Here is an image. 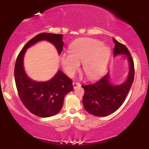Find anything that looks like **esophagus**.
<instances>
[{
	"label": "esophagus",
	"mask_w": 149,
	"mask_h": 149,
	"mask_svg": "<svg viewBox=\"0 0 149 149\" xmlns=\"http://www.w3.org/2000/svg\"><path fill=\"white\" fill-rule=\"evenodd\" d=\"M81 86L80 83H77V82H75V81L73 82V86H74V89H75V88L79 87V86Z\"/></svg>",
	"instance_id": "esophagus-1"
}]
</instances>
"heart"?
<instances>
[{"label":"heart","mask_w":149,"mask_h":149,"mask_svg":"<svg viewBox=\"0 0 149 149\" xmlns=\"http://www.w3.org/2000/svg\"><path fill=\"white\" fill-rule=\"evenodd\" d=\"M109 47L99 40L84 38L76 41L71 47L70 52H66L60 56L61 65L68 76H72L83 63L86 76L92 79L102 74L109 58Z\"/></svg>","instance_id":"heart-1"}]
</instances>
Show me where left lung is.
Listing matches in <instances>:
<instances>
[{
    "instance_id": "8db88e82",
    "label": "left lung",
    "mask_w": 149,
    "mask_h": 149,
    "mask_svg": "<svg viewBox=\"0 0 149 149\" xmlns=\"http://www.w3.org/2000/svg\"><path fill=\"white\" fill-rule=\"evenodd\" d=\"M113 40L115 43L114 56L124 54L127 56L129 72L127 81L120 85L112 84L109 73L95 83L82 85L84 90L83 98L84 109L97 116H106L116 111L125 101L134 81V65L130 52L123 44L113 38Z\"/></svg>"
}]
</instances>
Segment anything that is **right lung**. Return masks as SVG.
<instances>
[{
	"label": "right lung",
	"instance_id": "add662e5",
	"mask_svg": "<svg viewBox=\"0 0 149 149\" xmlns=\"http://www.w3.org/2000/svg\"><path fill=\"white\" fill-rule=\"evenodd\" d=\"M63 34L41 33L29 41L19 53L15 66V80L19 97L25 107L40 117H50L61 111L64 97L74 89L72 81L58 70L52 79L36 82L27 76L24 68V57L27 49L42 40L52 43L61 54L63 47Z\"/></svg>",
	"mask_w": 149,
	"mask_h": 149
}]
</instances>
